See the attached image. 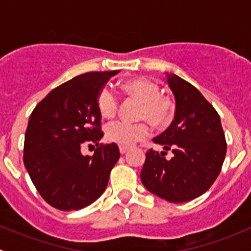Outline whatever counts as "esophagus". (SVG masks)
<instances>
[{
  "label": "esophagus",
  "instance_id": "34e87169",
  "mask_svg": "<svg viewBox=\"0 0 251 251\" xmlns=\"http://www.w3.org/2000/svg\"><path fill=\"white\" fill-rule=\"evenodd\" d=\"M127 151H128V148H126V147H120V153L121 154H125Z\"/></svg>",
  "mask_w": 251,
  "mask_h": 251
}]
</instances>
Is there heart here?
Returning a JSON list of instances; mask_svg holds the SVG:
<instances>
[{
  "mask_svg": "<svg viewBox=\"0 0 251 251\" xmlns=\"http://www.w3.org/2000/svg\"><path fill=\"white\" fill-rule=\"evenodd\" d=\"M123 90L130 97L142 103L141 119L148 120L151 125L164 127L171 123L175 107L171 100L161 95L159 85L148 78L137 77L126 80ZM97 108L100 114L105 119H110L118 113L119 100L110 88L104 87L97 96ZM151 133L147 124H128L115 121L105 127L107 140L120 147H131L137 142L146 140Z\"/></svg>",
  "mask_w": 251,
  "mask_h": 251,
  "instance_id": "heart-1",
  "label": "heart"
}]
</instances>
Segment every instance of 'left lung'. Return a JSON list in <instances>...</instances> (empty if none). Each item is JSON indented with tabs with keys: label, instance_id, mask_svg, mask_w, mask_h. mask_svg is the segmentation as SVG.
Returning <instances> with one entry per match:
<instances>
[{
	"label": "left lung",
	"instance_id": "left-lung-1",
	"mask_svg": "<svg viewBox=\"0 0 251 251\" xmlns=\"http://www.w3.org/2000/svg\"><path fill=\"white\" fill-rule=\"evenodd\" d=\"M168 85L176 100L171 125L154 143L173 151H147L141 181L151 193L171 203H184L204 194L221 171L227 144L215 108L186 80L168 74Z\"/></svg>",
	"mask_w": 251,
	"mask_h": 251
}]
</instances>
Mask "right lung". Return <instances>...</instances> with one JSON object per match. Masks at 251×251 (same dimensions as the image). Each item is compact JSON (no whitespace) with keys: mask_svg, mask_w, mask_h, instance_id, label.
<instances>
[{"mask_svg":"<svg viewBox=\"0 0 251 251\" xmlns=\"http://www.w3.org/2000/svg\"><path fill=\"white\" fill-rule=\"evenodd\" d=\"M118 73L78 75L50 91L30 115L24 165L42 198L55 209L80 210L107 188L120 151L115 143L100 144L103 132L97 96ZM92 144L98 147L95 154L82 156L80 148Z\"/></svg>","mask_w":251,"mask_h":251,"instance_id":"1","label":"right lung"}]
</instances>
